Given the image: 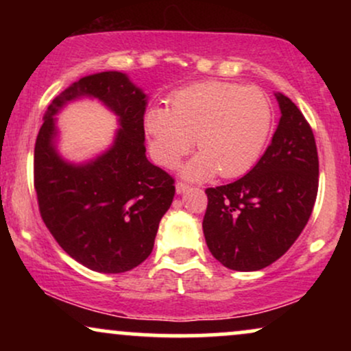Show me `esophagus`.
I'll return each instance as SVG.
<instances>
[{
	"mask_svg": "<svg viewBox=\"0 0 351 351\" xmlns=\"http://www.w3.org/2000/svg\"><path fill=\"white\" fill-rule=\"evenodd\" d=\"M188 189H189V184L184 183V181H178V183H176V193H184L188 191Z\"/></svg>",
	"mask_w": 351,
	"mask_h": 351,
	"instance_id": "esophagus-1",
	"label": "esophagus"
}]
</instances>
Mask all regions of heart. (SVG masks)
Returning <instances> with one entry per match:
<instances>
[{
    "label": "heart",
    "instance_id": "b5f03b06",
    "mask_svg": "<svg viewBox=\"0 0 351 351\" xmlns=\"http://www.w3.org/2000/svg\"><path fill=\"white\" fill-rule=\"evenodd\" d=\"M170 104L148 107L143 115L156 163L173 167L196 142L201 152L184 165V176L204 178L219 171L223 178H234L263 155L274 108L261 88L209 80L181 88Z\"/></svg>",
    "mask_w": 351,
    "mask_h": 351
}]
</instances>
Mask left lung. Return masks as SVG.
<instances>
[{
  "mask_svg": "<svg viewBox=\"0 0 351 351\" xmlns=\"http://www.w3.org/2000/svg\"><path fill=\"white\" fill-rule=\"evenodd\" d=\"M276 97L282 117L256 167L232 183L206 189V244L232 271H259L284 256L304 231L317 199L315 136L291 99Z\"/></svg>",
  "mask_w": 351,
  "mask_h": 351,
  "instance_id": "1",
  "label": "left lung"
}]
</instances>
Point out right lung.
<instances>
[{
	"mask_svg": "<svg viewBox=\"0 0 351 351\" xmlns=\"http://www.w3.org/2000/svg\"><path fill=\"white\" fill-rule=\"evenodd\" d=\"M84 95L112 108L121 130L94 162L71 165L53 148V114ZM145 94L122 72L87 75L52 100L36 138L34 189L44 224L72 259L92 271L119 274L142 264L175 196L173 176L145 155Z\"/></svg>",
	"mask_w": 351,
	"mask_h": 351,
	"instance_id": "1",
	"label": "right lung"
}]
</instances>
